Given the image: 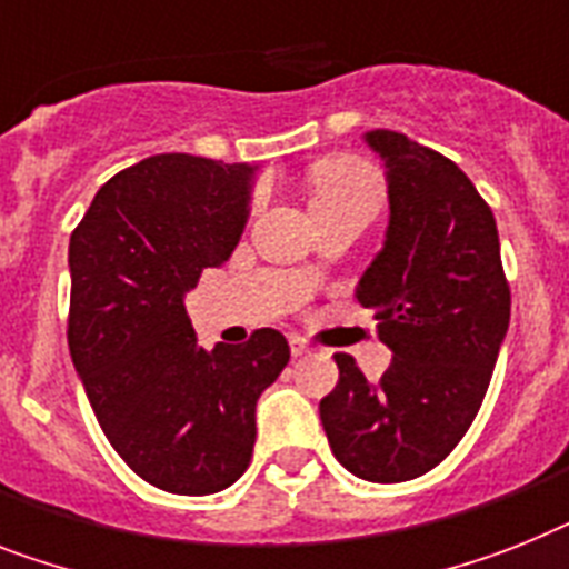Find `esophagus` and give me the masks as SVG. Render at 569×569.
Wrapping results in <instances>:
<instances>
[{
	"label": "esophagus",
	"mask_w": 569,
	"mask_h": 569,
	"mask_svg": "<svg viewBox=\"0 0 569 569\" xmlns=\"http://www.w3.org/2000/svg\"><path fill=\"white\" fill-rule=\"evenodd\" d=\"M290 351H293V358H302V355L311 351V346H308L305 340H299V337H293V340H290Z\"/></svg>",
	"instance_id": "obj_1"
}]
</instances>
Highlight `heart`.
Here are the masks:
<instances>
[{
    "instance_id": "1",
    "label": "heart",
    "mask_w": 569,
    "mask_h": 569,
    "mask_svg": "<svg viewBox=\"0 0 569 569\" xmlns=\"http://www.w3.org/2000/svg\"><path fill=\"white\" fill-rule=\"evenodd\" d=\"M313 214H331L342 209H378L380 177L372 166L355 157H328L308 173ZM261 206V197H252L250 211Z\"/></svg>"
}]
</instances>
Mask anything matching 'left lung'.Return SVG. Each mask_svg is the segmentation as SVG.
Segmentation results:
<instances>
[{
    "mask_svg": "<svg viewBox=\"0 0 569 569\" xmlns=\"http://www.w3.org/2000/svg\"><path fill=\"white\" fill-rule=\"evenodd\" d=\"M369 144L387 159V243L358 288L392 349L378 383L351 355L319 401L337 462L360 480L403 482L442 462L468 433L509 328L511 290L491 206L457 162L392 130Z\"/></svg>",
    "mask_w": 569,
    "mask_h": 569,
    "instance_id": "obj_1",
    "label": "left lung"
}]
</instances>
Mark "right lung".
<instances>
[{"mask_svg": "<svg viewBox=\"0 0 569 569\" xmlns=\"http://www.w3.org/2000/svg\"><path fill=\"white\" fill-rule=\"evenodd\" d=\"M252 168L159 153L98 189L69 238V351L98 425L144 482L214 495L252 459L256 401L288 340L197 346L182 293L223 264L247 220Z\"/></svg>", "mask_w": 569, "mask_h": 569, "instance_id": "1", "label": "right lung"}]
</instances>
